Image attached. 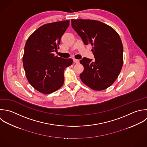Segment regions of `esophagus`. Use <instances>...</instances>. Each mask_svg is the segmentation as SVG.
Here are the masks:
<instances>
[{"label":"esophagus","mask_w":147,"mask_h":147,"mask_svg":"<svg viewBox=\"0 0 147 147\" xmlns=\"http://www.w3.org/2000/svg\"><path fill=\"white\" fill-rule=\"evenodd\" d=\"M73 61H74V63H78L79 62H80V61L78 60V59H73Z\"/></svg>","instance_id":"obj_1"}]
</instances>
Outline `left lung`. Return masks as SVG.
<instances>
[{
  "mask_svg": "<svg viewBox=\"0 0 147 147\" xmlns=\"http://www.w3.org/2000/svg\"><path fill=\"white\" fill-rule=\"evenodd\" d=\"M71 26L85 45L93 46L95 60L83 58L84 70L80 77L82 82L94 90L111 86L123 65V46L118 33L111 26L98 20L71 19Z\"/></svg>",
  "mask_w": 147,
  "mask_h": 147,
  "instance_id": "1",
  "label": "left lung"
}]
</instances>
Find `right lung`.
Here are the masks:
<instances>
[{
	"mask_svg": "<svg viewBox=\"0 0 147 147\" xmlns=\"http://www.w3.org/2000/svg\"><path fill=\"white\" fill-rule=\"evenodd\" d=\"M69 26V20L45 24L27 39L24 46L23 64L26 78L36 90L51 93L64 82V70L73 63L72 59L55 56L61 38Z\"/></svg>",
	"mask_w": 147,
	"mask_h": 147,
	"instance_id": "obj_1",
	"label": "right lung"
}]
</instances>
